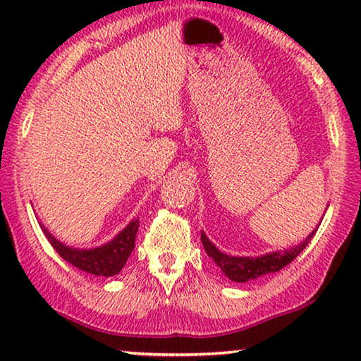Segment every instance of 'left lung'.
<instances>
[{"mask_svg": "<svg viewBox=\"0 0 361 361\" xmlns=\"http://www.w3.org/2000/svg\"><path fill=\"white\" fill-rule=\"evenodd\" d=\"M315 231H317V228L305 238V241H302L299 246H295V248H290L288 251H276V253H268L264 256H258V258H236V256L221 253L219 248H215L210 243V240L204 233H202L200 240L207 255L219 264V268L226 274V278L235 281V283H246V281L256 279L259 276L276 273V271L283 269L284 266L293 263L302 253L305 246L309 245V241L315 235Z\"/></svg>", "mask_w": 361, "mask_h": 361, "instance_id": "left-lung-1", "label": "left lung"}]
</instances>
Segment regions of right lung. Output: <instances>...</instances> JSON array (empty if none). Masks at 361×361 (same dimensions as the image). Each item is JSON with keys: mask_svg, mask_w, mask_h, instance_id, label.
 <instances>
[{"mask_svg": "<svg viewBox=\"0 0 361 361\" xmlns=\"http://www.w3.org/2000/svg\"><path fill=\"white\" fill-rule=\"evenodd\" d=\"M46 233L47 240L51 241L54 250L67 261L68 264L85 271V273L95 276H115L125 268L126 259L130 258L131 251L135 250V240L137 228H140V220H133L115 240L110 243L95 250H73L67 248L61 241H57L49 231L41 225Z\"/></svg>", "mask_w": 361, "mask_h": 361, "instance_id": "1", "label": "right lung"}]
</instances>
